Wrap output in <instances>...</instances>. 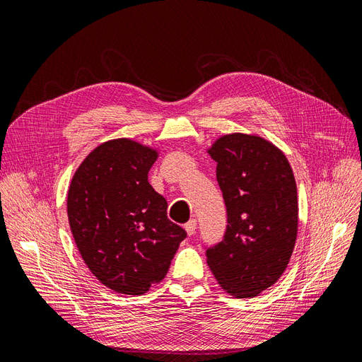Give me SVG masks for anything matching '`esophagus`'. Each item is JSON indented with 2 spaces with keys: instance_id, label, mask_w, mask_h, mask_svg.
<instances>
[{
  "instance_id": "obj_1",
  "label": "esophagus",
  "mask_w": 362,
  "mask_h": 362,
  "mask_svg": "<svg viewBox=\"0 0 362 362\" xmlns=\"http://www.w3.org/2000/svg\"><path fill=\"white\" fill-rule=\"evenodd\" d=\"M196 226H198V222H196V218H192V221H189L187 223L184 225L185 231H187V234H189V235H193V234H194V231H196Z\"/></svg>"
}]
</instances>
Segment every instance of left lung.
Returning <instances> with one entry per match:
<instances>
[{"label":"left lung","instance_id":"8db88e82","mask_svg":"<svg viewBox=\"0 0 362 362\" xmlns=\"http://www.w3.org/2000/svg\"><path fill=\"white\" fill-rule=\"evenodd\" d=\"M208 154L226 205L222 242L205 246L213 275L229 294L252 298L286 270L298 235V190L290 163L267 140L229 134Z\"/></svg>","mask_w":362,"mask_h":362}]
</instances>
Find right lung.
Here are the masks:
<instances>
[{"label":"right lung","instance_id":"right-lung-1","mask_svg":"<svg viewBox=\"0 0 362 362\" xmlns=\"http://www.w3.org/2000/svg\"><path fill=\"white\" fill-rule=\"evenodd\" d=\"M156 158L137 141H105L80 164L68 192L71 231L84 262L122 294H144L160 282L187 237L148 182Z\"/></svg>","mask_w":362,"mask_h":362}]
</instances>
